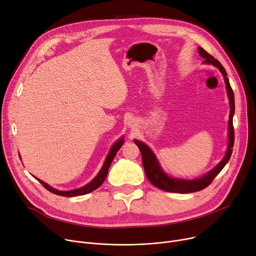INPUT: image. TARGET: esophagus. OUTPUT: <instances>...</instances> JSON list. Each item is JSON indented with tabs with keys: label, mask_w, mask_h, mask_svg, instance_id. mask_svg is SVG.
Returning <instances> with one entry per match:
<instances>
[{
	"label": "esophagus",
	"mask_w": 256,
	"mask_h": 256,
	"mask_svg": "<svg viewBox=\"0 0 256 256\" xmlns=\"http://www.w3.org/2000/svg\"><path fill=\"white\" fill-rule=\"evenodd\" d=\"M128 124H130V122H128Z\"/></svg>",
	"instance_id": "obj_1"
}]
</instances>
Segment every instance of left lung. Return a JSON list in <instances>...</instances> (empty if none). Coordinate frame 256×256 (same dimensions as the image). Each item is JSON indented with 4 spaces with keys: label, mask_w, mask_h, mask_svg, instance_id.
Here are the masks:
<instances>
[{
    "label": "left lung",
    "mask_w": 256,
    "mask_h": 256,
    "mask_svg": "<svg viewBox=\"0 0 256 256\" xmlns=\"http://www.w3.org/2000/svg\"><path fill=\"white\" fill-rule=\"evenodd\" d=\"M199 54L201 57H203L205 60L203 63L206 64H212L216 67H218L220 72L224 76L226 90H228V96L230 99V120H228V146L226 150V154L224 157V159L220 162V164L208 174L205 176L196 178V180H180V178H172L166 176L164 170H161L158 161L151 151V149L145 145L144 143L134 140V144L138 147L142 154V161H143V166L144 170L146 174V176L148 180L151 182L152 184H154L155 187L159 188L160 190H164L166 192H172V193H193V192H198L206 187H208L209 184H212L214 178L220 172V170L224 168V166L228 164V161L230 158L232 152H233L234 147V142H235V132H234V126H233V115L235 112V99H234V92L233 90L230 88L228 78H226V72L224 70V66L210 54H208L203 48H198Z\"/></svg>",
    "instance_id": "1"
}]
</instances>
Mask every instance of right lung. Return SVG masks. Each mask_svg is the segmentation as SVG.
I'll list each match as a JSON object with an SVG mask.
<instances>
[{"label": "right lung", "mask_w": 256, "mask_h": 256, "mask_svg": "<svg viewBox=\"0 0 256 256\" xmlns=\"http://www.w3.org/2000/svg\"><path fill=\"white\" fill-rule=\"evenodd\" d=\"M124 138H122L120 141H118V142H116V143L112 146V148H111L109 154H108L107 157H106V160H105V162H104V166H103V168H101V170L99 172V174H97V176H96L94 180H90L88 184H86L84 187H82V188L76 189V190H72V191H58V190L53 189L52 187H50V186H49L48 184L44 182L42 180H38V178H36V180H38L48 191H50V192L53 193V194L59 195V196L74 197V196H80V195L88 194V193H90V192H92V191H94V190L98 189V188L100 187V186L103 184V182L105 180V178H106V176H107L108 170H109V168H110V164H111L112 160L114 159V157H115L116 153H118V151L122 148V146L124 145Z\"/></svg>", "instance_id": "1"}]
</instances>
